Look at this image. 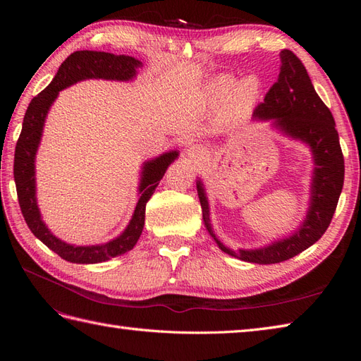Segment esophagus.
Returning a JSON list of instances; mask_svg holds the SVG:
<instances>
[{
	"instance_id": "obj_1",
	"label": "esophagus",
	"mask_w": 361,
	"mask_h": 361,
	"mask_svg": "<svg viewBox=\"0 0 361 361\" xmlns=\"http://www.w3.org/2000/svg\"><path fill=\"white\" fill-rule=\"evenodd\" d=\"M204 157V149L199 145H194L191 147L187 149V158L191 161V162H197L200 161L202 158Z\"/></svg>"
}]
</instances>
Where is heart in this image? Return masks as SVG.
Segmentation results:
<instances>
[{"instance_id": "b5f03b06", "label": "heart", "mask_w": 361, "mask_h": 361, "mask_svg": "<svg viewBox=\"0 0 361 361\" xmlns=\"http://www.w3.org/2000/svg\"><path fill=\"white\" fill-rule=\"evenodd\" d=\"M260 89L257 76H248L236 85L235 76L220 75L207 87L206 99L214 108L226 106V116L236 120L248 114L256 105Z\"/></svg>"}]
</instances>
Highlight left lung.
<instances>
[{"label":"left lung","mask_w":361,"mask_h":361,"mask_svg":"<svg viewBox=\"0 0 361 361\" xmlns=\"http://www.w3.org/2000/svg\"><path fill=\"white\" fill-rule=\"evenodd\" d=\"M280 61L279 78L265 94L264 102L256 106L253 118L272 120V126L281 134L302 141L312 150L314 164L312 192L302 223L290 236L280 241L255 250L241 248L233 251L214 233L204 187L202 180H197L203 223L207 233L224 253L259 265L288 260L318 241L331 223L345 178L343 154L331 111L314 92L307 71L292 51L283 49Z\"/></svg>","instance_id":"8db88e82"}]
</instances>
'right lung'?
Segmentation results:
<instances>
[{
	"instance_id": "1",
	"label": "right lung",
	"mask_w": 361,
	"mask_h": 361,
	"mask_svg": "<svg viewBox=\"0 0 361 361\" xmlns=\"http://www.w3.org/2000/svg\"><path fill=\"white\" fill-rule=\"evenodd\" d=\"M141 66H143V63L129 56H114V54L101 51H76L61 63L51 84L36 97H32L25 111L23 130H20L15 149L13 164L20 211H23L25 223L32 235L40 239L54 253H57L64 260L72 262V264H99V262L125 255L126 251L134 248L145 227L146 203L155 192V188L170 164L179 157V152L170 150L143 164L138 185L140 197L133 218L122 233L105 244L72 245L51 233L42 220L37 206L35 162L43 126H45V118L51 105L57 99L59 92L66 89V87L92 78L130 81L135 78L137 69Z\"/></svg>"
}]
</instances>
